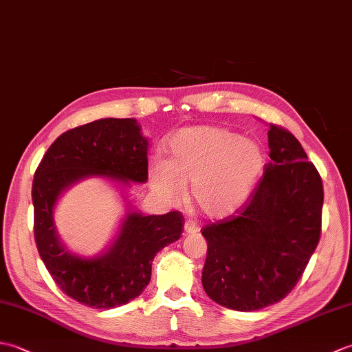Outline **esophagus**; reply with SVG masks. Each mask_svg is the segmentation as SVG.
I'll use <instances>...</instances> for the list:
<instances>
[{
	"mask_svg": "<svg viewBox=\"0 0 352 352\" xmlns=\"http://www.w3.org/2000/svg\"><path fill=\"white\" fill-rule=\"evenodd\" d=\"M199 231V227L193 221H186L184 222V233L186 234H197Z\"/></svg>",
	"mask_w": 352,
	"mask_h": 352,
	"instance_id": "obj_1",
	"label": "esophagus"
}]
</instances>
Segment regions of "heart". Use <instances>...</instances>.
<instances>
[{"label": "heart", "mask_w": 352, "mask_h": 352, "mask_svg": "<svg viewBox=\"0 0 352 352\" xmlns=\"http://www.w3.org/2000/svg\"><path fill=\"white\" fill-rule=\"evenodd\" d=\"M168 160L149 166L153 189L180 199L190 183L193 203L210 218H227L246 204L266 169L260 142L213 125L188 126L168 142Z\"/></svg>", "instance_id": "1"}]
</instances>
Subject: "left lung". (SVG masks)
<instances>
[{"label":"left lung","mask_w":352,"mask_h":352,"mask_svg":"<svg viewBox=\"0 0 352 352\" xmlns=\"http://www.w3.org/2000/svg\"><path fill=\"white\" fill-rule=\"evenodd\" d=\"M263 178L236 216L206 226V294L222 307L254 311L295 287L320 237L324 189L315 164L287 130L271 124Z\"/></svg>","instance_id":"left-lung-1"}]
</instances>
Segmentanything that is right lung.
Listing matches in <instances>:
<instances>
[{"label": "right lung", "mask_w": 352, "mask_h": 352, "mask_svg": "<svg viewBox=\"0 0 352 352\" xmlns=\"http://www.w3.org/2000/svg\"><path fill=\"white\" fill-rule=\"evenodd\" d=\"M148 139L136 119L104 118L58 136L36 169L32 198L34 239L48 272L62 289L87 307L113 309L138 298L151 280L155 254L182 236L180 212L144 214L127 201L118 233L98 256L71 253L54 223L58 198L74 184L98 176L124 193L148 180Z\"/></svg>", "instance_id": "obj_1"}]
</instances>
